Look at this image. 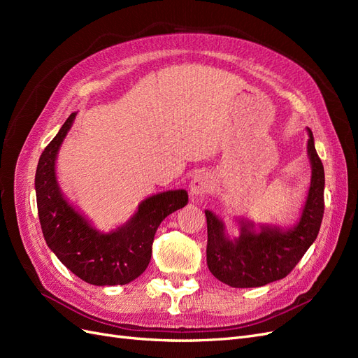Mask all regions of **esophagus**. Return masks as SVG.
<instances>
[{
  "label": "esophagus",
  "mask_w": 358,
  "mask_h": 358,
  "mask_svg": "<svg viewBox=\"0 0 358 358\" xmlns=\"http://www.w3.org/2000/svg\"><path fill=\"white\" fill-rule=\"evenodd\" d=\"M212 191V180L208 173H197L189 182L191 196H206Z\"/></svg>",
  "instance_id": "obj_1"
}]
</instances>
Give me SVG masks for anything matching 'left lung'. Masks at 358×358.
Wrapping results in <instances>:
<instances>
[{
	"label": "left lung",
	"instance_id": "8db88e82",
	"mask_svg": "<svg viewBox=\"0 0 358 358\" xmlns=\"http://www.w3.org/2000/svg\"><path fill=\"white\" fill-rule=\"evenodd\" d=\"M308 155L312 178L308 199L299 222L282 230L276 225H259L239 220L241 234L230 239L222 221L206 210L208 221V267L221 282L234 288H254L285 278L315 242L324 215V167L308 128Z\"/></svg>",
	"mask_w": 358,
	"mask_h": 358
}]
</instances>
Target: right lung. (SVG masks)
<instances>
[{"label": "right lung", "instance_id": "right-lung-1", "mask_svg": "<svg viewBox=\"0 0 358 358\" xmlns=\"http://www.w3.org/2000/svg\"><path fill=\"white\" fill-rule=\"evenodd\" d=\"M71 113L58 134L45 148L36 171V196L43 236L59 262L92 285H125L142 275L152 255L157 229L170 213L188 203L185 189L166 191L138 204L124 225L101 233L62 196L55 161L62 140L73 125Z\"/></svg>", "mask_w": 358, "mask_h": 358}]
</instances>
